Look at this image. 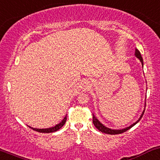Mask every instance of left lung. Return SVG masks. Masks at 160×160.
Instances as JSON below:
<instances>
[{
    "label": "left lung",
    "instance_id": "8db88e82",
    "mask_svg": "<svg viewBox=\"0 0 160 160\" xmlns=\"http://www.w3.org/2000/svg\"><path fill=\"white\" fill-rule=\"evenodd\" d=\"M134 55H135V57H137L138 59H139L140 62H141L142 66H143V58H142L141 54H140V52L137 48L135 49ZM144 111H145V108H144V110H143V112H142L141 115H140V116L139 118H138V120L136 122L133 123L132 124H131V125L128 126V127L124 128H122V129H112V128H107L106 126H105L104 124H102V123L99 122V119H98L95 116V115H93V114H92V122H93L95 127H96V128L99 130V131H101V132L105 133V134H122V133H124V132H125V131H127L128 130H129L130 128H132L133 126L135 125V124H136L137 123L139 122L140 119H141V118L143 117V113H144Z\"/></svg>",
    "mask_w": 160,
    "mask_h": 160
}]
</instances>
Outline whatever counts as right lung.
I'll return each instance as SVG.
<instances>
[{
    "label": "right lung",
    "instance_id": "1",
    "mask_svg": "<svg viewBox=\"0 0 160 160\" xmlns=\"http://www.w3.org/2000/svg\"><path fill=\"white\" fill-rule=\"evenodd\" d=\"M66 120H67V115L64 118V119H63V120L61 121L59 124H56V125L54 126V127L48 128H42L41 129V128H32V127H30V126H29V127L32 130H34V131H38V132H40V133H52V132H55V131H58L59 129L61 128L64 126V124H65Z\"/></svg>",
    "mask_w": 160,
    "mask_h": 160
}]
</instances>
